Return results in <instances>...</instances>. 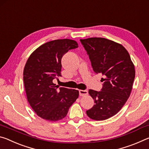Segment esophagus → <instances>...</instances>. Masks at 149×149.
Wrapping results in <instances>:
<instances>
[{
    "instance_id": "esophagus-1",
    "label": "esophagus",
    "mask_w": 149,
    "mask_h": 149,
    "mask_svg": "<svg viewBox=\"0 0 149 149\" xmlns=\"http://www.w3.org/2000/svg\"><path fill=\"white\" fill-rule=\"evenodd\" d=\"M79 93L81 97H84V96H86L88 95V91L86 90H79Z\"/></svg>"
}]
</instances>
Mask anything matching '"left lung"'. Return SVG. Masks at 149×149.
I'll list each match as a JSON object with an SVG mask.
<instances>
[{"mask_svg": "<svg viewBox=\"0 0 149 149\" xmlns=\"http://www.w3.org/2000/svg\"><path fill=\"white\" fill-rule=\"evenodd\" d=\"M89 55L93 71L102 74L100 91L89 90L95 104L86 111L94 120H104L116 114L130 97L135 79V67L122 45L101 37L80 39Z\"/></svg>", "mask_w": 149, "mask_h": 149, "instance_id": "1", "label": "left lung"}]
</instances>
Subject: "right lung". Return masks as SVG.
<instances>
[{
	"label": "right lung",
	"mask_w": 149,
	"mask_h": 149,
	"mask_svg": "<svg viewBox=\"0 0 149 149\" xmlns=\"http://www.w3.org/2000/svg\"><path fill=\"white\" fill-rule=\"evenodd\" d=\"M77 47L74 40H54L37 48L27 60L24 83L27 100L42 119L52 122L63 119L79 97L77 90L53 84V79L61 76L62 56Z\"/></svg>",
	"instance_id": "right-lung-1"
}]
</instances>
